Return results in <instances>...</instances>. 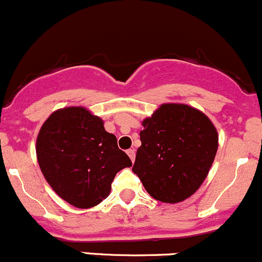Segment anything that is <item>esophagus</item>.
I'll list each match as a JSON object with an SVG mask.
<instances>
[{
	"label": "esophagus",
	"instance_id": "esophagus-1",
	"mask_svg": "<svg viewBox=\"0 0 262 262\" xmlns=\"http://www.w3.org/2000/svg\"><path fill=\"white\" fill-rule=\"evenodd\" d=\"M127 155H128V157L131 158L132 162H135V157H136V151H135L134 148L127 149Z\"/></svg>",
	"mask_w": 262,
	"mask_h": 262
}]
</instances>
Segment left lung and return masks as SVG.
Returning a JSON list of instances; mask_svg holds the SVG:
<instances>
[{
  "label": "left lung",
  "instance_id": "8db88e82",
  "mask_svg": "<svg viewBox=\"0 0 262 262\" xmlns=\"http://www.w3.org/2000/svg\"><path fill=\"white\" fill-rule=\"evenodd\" d=\"M142 125L132 170L157 201H184L209 172L218 132L204 114L182 104H163Z\"/></svg>",
  "mask_w": 262,
  "mask_h": 262
}]
</instances>
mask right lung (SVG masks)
I'll list each match as a JSON object with an SVG mask.
<instances>
[{
  "mask_svg": "<svg viewBox=\"0 0 262 262\" xmlns=\"http://www.w3.org/2000/svg\"><path fill=\"white\" fill-rule=\"evenodd\" d=\"M37 160L54 192L80 209L107 198L116 173L132 166L102 120L76 106L55 111L43 123Z\"/></svg>",
  "mask_w": 262,
  "mask_h": 262,
  "instance_id": "1",
  "label": "right lung"
}]
</instances>
